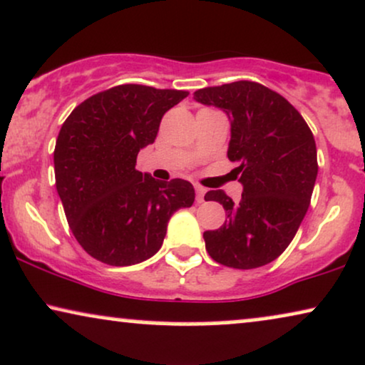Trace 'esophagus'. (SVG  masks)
Masks as SVG:
<instances>
[{"mask_svg": "<svg viewBox=\"0 0 365 365\" xmlns=\"http://www.w3.org/2000/svg\"><path fill=\"white\" fill-rule=\"evenodd\" d=\"M205 188L204 187H200V185H195V194H197V197H195V200H197V204H202V202H204V195H205Z\"/></svg>", "mask_w": 365, "mask_h": 365, "instance_id": "1", "label": "esophagus"}]
</instances>
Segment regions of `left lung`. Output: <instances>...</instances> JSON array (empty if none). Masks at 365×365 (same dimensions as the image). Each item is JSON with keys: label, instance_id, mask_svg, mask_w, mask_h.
<instances>
[{"label": "left lung", "instance_id": "1", "mask_svg": "<svg viewBox=\"0 0 365 365\" xmlns=\"http://www.w3.org/2000/svg\"><path fill=\"white\" fill-rule=\"evenodd\" d=\"M197 102L222 108L231 118L227 158L238 163L240 202L210 190L226 210L219 230L205 231L212 260L231 269H257L289 247L308 212L318 175L309 125L282 95L257 81L200 88Z\"/></svg>", "mask_w": 365, "mask_h": 365}]
</instances>
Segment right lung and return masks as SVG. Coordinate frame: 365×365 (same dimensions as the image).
<instances>
[{"instance_id":"obj_1","label":"right lung","mask_w":365,"mask_h":365,"mask_svg":"<svg viewBox=\"0 0 365 365\" xmlns=\"http://www.w3.org/2000/svg\"><path fill=\"white\" fill-rule=\"evenodd\" d=\"M188 95L118 85L78 105L54 149L56 188L74 238L95 260L127 267L163 245L175 210L190 207V182H158L135 170L138 153L155 143L160 122Z\"/></svg>"}]
</instances>
